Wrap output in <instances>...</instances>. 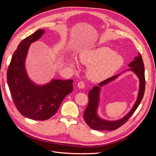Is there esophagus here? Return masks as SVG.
<instances>
[{
  "label": "esophagus",
  "instance_id": "esophagus-1",
  "mask_svg": "<svg viewBox=\"0 0 156 156\" xmlns=\"http://www.w3.org/2000/svg\"><path fill=\"white\" fill-rule=\"evenodd\" d=\"M84 87H85V84H84V83L83 81H80L77 83V87L80 89L84 88Z\"/></svg>",
  "mask_w": 156,
  "mask_h": 156
}]
</instances>
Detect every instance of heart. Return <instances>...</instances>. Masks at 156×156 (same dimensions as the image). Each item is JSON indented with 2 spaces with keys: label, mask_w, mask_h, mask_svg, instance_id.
Instances as JSON below:
<instances>
[{
  "label": "heart",
  "mask_w": 156,
  "mask_h": 156,
  "mask_svg": "<svg viewBox=\"0 0 156 156\" xmlns=\"http://www.w3.org/2000/svg\"><path fill=\"white\" fill-rule=\"evenodd\" d=\"M79 60L89 67L87 75L94 81H101L111 76L124 62L123 56L105 46L83 51L79 55ZM71 63L74 65L75 59L72 58Z\"/></svg>",
  "instance_id": "heart-1"
}]
</instances>
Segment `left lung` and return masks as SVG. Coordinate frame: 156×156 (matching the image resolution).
Segmentation results:
<instances>
[{
	"mask_svg": "<svg viewBox=\"0 0 156 156\" xmlns=\"http://www.w3.org/2000/svg\"><path fill=\"white\" fill-rule=\"evenodd\" d=\"M130 68L126 71H132L139 79V89L138 96L133 107L129 112L122 119L117 120H107L103 119L98 114V108L100 103V92L101 87L107 85V84L115 81L121 74L115 75L108 78L105 81L98 84V86L94 87L88 92V103L84 112V119L87 124L95 130H107L113 131L119 128L127 121L133 115L136 108L139 105L141 100H143L145 90V77H144V66L143 60L140 54L139 53L137 56H135L134 60L128 65Z\"/></svg>",
	"mask_w": 156,
	"mask_h": 156,
	"instance_id": "8db88e82",
	"label": "left lung"
}]
</instances>
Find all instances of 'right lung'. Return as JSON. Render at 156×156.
I'll list each match as a JSON object with an SVG mask.
<instances>
[{
  "label": "right lung",
  "mask_w": 156,
  "mask_h": 156,
  "mask_svg": "<svg viewBox=\"0 0 156 156\" xmlns=\"http://www.w3.org/2000/svg\"><path fill=\"white\" fill-rule=\"evenodd\" d=\"M45 31L38 29L17 46L8 69L7 81L14 103L28 119L45 120L53 116L68 94L73 91V80L53 79L48 83L37 84L28 75L25 61L30 45Z\"/></svg>",
  "instance_id": "obj_1"
}]
</instances>
